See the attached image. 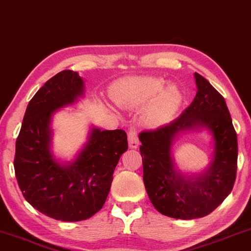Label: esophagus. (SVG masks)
<instances>
[{
  "label": "esophagus",
  "instance_id": "obj_1",
  "mask_svg": "<svg viewBox=\"0 0 251 251\" xmlns=\"http://www.w3.org/2000/svg\"><path fill=\"white\" fill-rule=\"evenodd\" d=\"M128 143L130 149H137L138 147L139 140H138V135H137L136 129L131 126L128 131Z\"/></svg>",
  "mask_w": 251,
  "mask_h": 251
}]
</instances>
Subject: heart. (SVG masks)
<instances>
[{
    "label": "heart",
    "instance_id": "1",
    "mask_svg": "<svg viewBox=\"0 0 251 251\" xmlns=\"http://www.w3.org/2000/svg\"><path fill=\"white\" fill-rule=\"evenodd\" d=\"M114 102L123 108H137L148 104L143 119L150 126L169 122L179 109L183 96L176 85L164 87L155 76H132L119 81L112 91Z\"/></svg>",
    "mask_w": 251,
    "mask_h": 251
}]
</instances>
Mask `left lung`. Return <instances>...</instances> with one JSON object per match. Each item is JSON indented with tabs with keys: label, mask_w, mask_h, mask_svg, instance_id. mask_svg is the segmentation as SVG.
<instances>
[{
	"label": "left lung",
	"mask_w": 251,
	"mask_h": 251,
	"mask_svg": "<svg viewBox=\"0 0 251 251\" xmlns=\"http://www.w3.org/2000/svg\"><path fill=\"white\" fill-rule=\"evenodd\" d=\"M192 104L173 122L139 133L144 184L154 208L177 219L204 217L231 193L238 168V138L225 99L200 74ZM204 127L213 133L214 157L199 176H184L176 169L171 146L184 129Z\"/></svg>",
	"instance_id": "1"
}]
</instances>
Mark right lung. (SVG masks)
Returning a JSON list of instances; mask_svg holds the SVG:
<instances>
[{"instance_id": "right-lung-1", "label": "right lung", "mask_w": 251, "mask_h": 251, "mask_svg": "<svg viewBox=\"0 0 251 251\" xmlns=\"http://www.w3.org/2000/svg\"><path fill=\"white\" fill-rule=\"evenodd\" d=\"M83 90L76 72H59L30 99L17 137L13 166L20 191L36 210L57 221H84L100 210L116 164L128 150L125 130L92 128L73 163L54 159L51 118L57 109L74 104Z\"/></svg>"}]
</instances>
